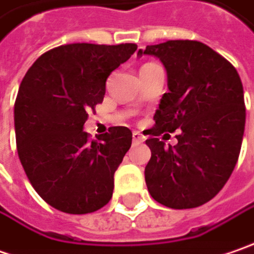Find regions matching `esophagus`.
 <instances>
[{
  "label": "esophagus",
  "mask_w": 254,
  "mask_h": 254,
  "mask_svg": "<svg viewBox=\"0 0 254 254\" xmlns=\"http://www.w3.org/2000/svg\"><path fill=\"white\" fill-rule=\"evenodd\" d=\"M132 138H133V143H142V142L145 140V138H143L139 132H133V133H132Z\"/></svg>",
  "instance_id": "1"
}]
</instances>
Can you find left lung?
<instances>
[{"mask_svg": "<svg viewBox=\"0 0 254 254\" xmlns=\"http://www.w3.org/2000/svg\"><path fill=\"white\" fill-rule=\"evenodd\" d=\"M159 58L169 92L155 112L145 168L150 196L172 209H192L213 199L236 166L246 108L236 68L199 41L176 39L139 50ZM180 129L178 143L166 148L156 138Z\"/></svg>", "mask_w": 254, "mask_h": 254, "instance_id": "1", "label": "left lung"}]
</instances>
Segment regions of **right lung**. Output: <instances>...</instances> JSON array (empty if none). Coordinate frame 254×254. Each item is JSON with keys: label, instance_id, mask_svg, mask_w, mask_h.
I'll list each match as a JSON object with an SVG mask.
<instances>
[{"label": "right lung", "instance_id": "right-lung-1", "mask_svg": "<svg viewBox=\"0 0 254 254\" xmlns=\"http://www.w3.org/2000/svg\"><path fill=\"white\" fill-rule=\"evenodd\" d=\"M136 44H68L42 54L18 89L14 124L18 156L32 188L52 207L85 215L112 197L114 175L130 145L127 127L91 140L88 112L102 104L106 79Z\"/></svg>", "mask_w": 254, "mask_h": 254}]
</instances>
